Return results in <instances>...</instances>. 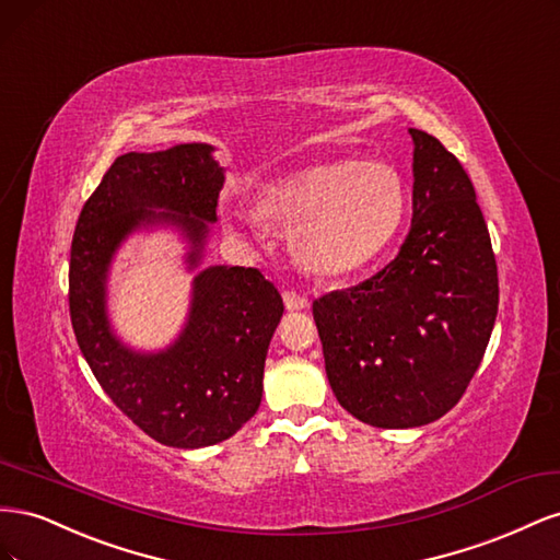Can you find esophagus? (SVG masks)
I'll list each match as a JSON object with an SVG mask.
<instances>
[{
    "label": "esophagus",
    "instance_id": "esophagus-1",
    "mask_svg": "<svg viewBox=\"0 0 560 560\" xmlns=\"http://www.w3.org/2000/svg\"><path fill=\"white\" fill-rule=\"evenodd\" d=\"M282 301H284L287 311H303V308L311 306L308 296H306V294H299V292H294V290L282 292Z\"/></svg>",
    "mask_w": 560,
    "mask_h": 560
}]
</instances>
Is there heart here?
I'll return each instance as SVG.
<instances>
[{"mask_svg":"<svg viewBox=\"0 0 560 560\" xmlns=\"http://www.w3.org/2000/svg\"><path fill=\"white\" fill-rule=\"evenodd\" d=\"M259 210L270 222L294 229L292 252L315 276L338 278L376 259L397 233L406 189L385 161H334L306 167L261 194ZM226 222L247 226L249 214L224 208Z\"/></svg>","mask_w":560,"mask_h":560,"instance_id":"b5f03b06","label":"heart"}]
</instances>
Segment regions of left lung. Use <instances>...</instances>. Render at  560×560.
I'll return each mask as SVG.
<instances>
[{
	"label": "left lung",
	"mask_w": 560,
	"mask_h": 560,
	"mask_svg": "<svg viewBox=\"0 0 560 560\" xmlns=\"http://www.w3.org/2000/svg\"><path fill=\"white\" fill-rule=\"evenodd\" d=\"M413 140V219L374 278L313 303L338 404L374 428L428 425L460 401L498 315V264L471 179L425 130Z\"/></svg>",
	"instance_id": "left-lung-1"
}]
</instances>
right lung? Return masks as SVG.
<instances>
[{"label":"right lung","mask_w":560,"mask_h":560,"mask_svg":"<svg viewBox=\"0 0 560 560\" xmlns=\"http://www.w3.org/2000/svg\"><path fill=\"white\" fill-rule=\"evenodd\" d=\"M214 147L191 142L118 156L83 206L70 259V315L93 376L135 425L159 444L202 448L224 442L257 413L282 296L257 268H200L224 167ZM177 228L197 270L190 315L156 353L126 347L106 313L113 254L135 230Z\"/></svg>","instance_id":"1"}]
</instances>
